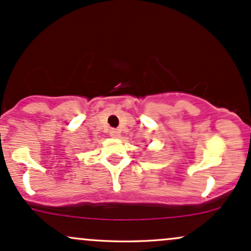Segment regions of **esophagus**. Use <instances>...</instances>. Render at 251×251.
<instances>
[{
	"mask_svg": "<svg viewBox=\"0 0 251 251\" xmlns=\"http://www.w3.org/2000/svg\"><path fill=\"white\" fill-rule=\"evenodd\" d=\"M110 135L112 137H120L121 136V131L118 129H112L110 131Z\"/></svg>",
	"mask_w": 251,
	"mask_h": 251,
	"instance_id": "1",
	"label": "esophagus"
}]
</instances>
